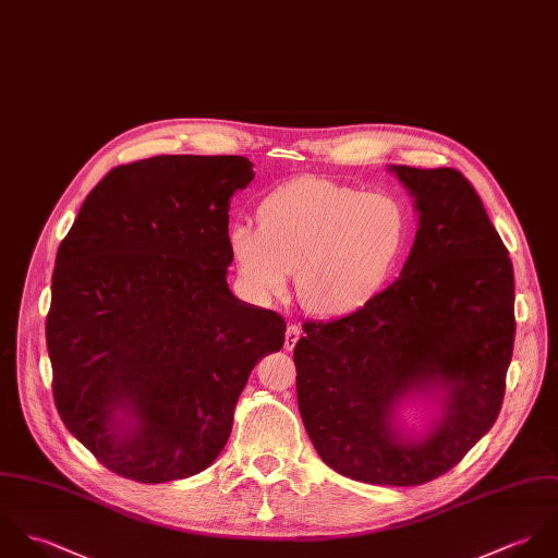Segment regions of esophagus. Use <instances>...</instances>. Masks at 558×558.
I'll return each instance as SVG.
<instances>
[{
    "instance_id": "34e87169",
    "label": "esophagus",
    "mask_w": 558,
    "mask_h": 558,
    "mask_svg": "<svg viewBox=\"0 0 558 558\" xmlns=\"http://www.w3.org/2000/svg\"><path fill=\"white\" fill-rule=\"evenodd\" d=\"M300 328L298 326H289L287 328V332H284V349L287 351H291L295 344H298V340H300Z\"/></svg>"
}]
</instances>
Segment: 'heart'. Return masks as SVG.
Here are the masks:
<instances>
[{"label":"heart","mask_w":558,"mask_h":558,"mask_svg":"<svg viewBox=\"0 0 558 558\" xmlns=\"http://www.w3.org/2000/svg\"><path fill=\"white\" fill-rule=\"evenodd\" d=\"M410 216L390 194L302 177L258 205V228L234 222L228 250L243 291L256 302L295 293L306 313L344 317L373 302L397 274Z\"/></svg>","instance_id":"1"}]
</instances>
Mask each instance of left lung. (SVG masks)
<instances>
[{"label": "left lung", "mask_w": 558, "mask_h": 558, "mask_svg": "<svg viewBox=\"0 0 558 558\" xmlns=\"http://www.w3.org/2000/svg\"><path fill=\"white\" fill-rule=\"evenodd\" d=\"M418 230L401 276L364 308L311 322L295 344L298 403L319 457L373 485H421L496 423L515 338L509 252L452 168L388 166ZM408 407L428 423L412 433Z\"/></svg>", "instance_id": "left-lung-1"}]
</instances>
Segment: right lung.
Masks as SVG:
<instances>
[{"mask_svg": "<svg viewBox=\"0 0 558 558\" xmlns=\"http://www.w3.org/2000/svg\"><path fill=\"white\" fill-rule=\"evenodd\" d=\"M254 179L239 155L118 166L86 196L51 278L47 351L66 429L140 483L209 468L284 319L226 282L228 209Z\"/></svg>", "mask_w": 558, "mask_h": 558, "instance_id": "obj_1", "label": "right lung"}]
</instances>
